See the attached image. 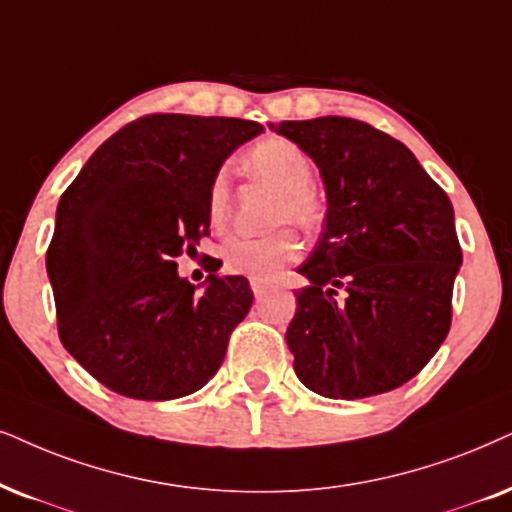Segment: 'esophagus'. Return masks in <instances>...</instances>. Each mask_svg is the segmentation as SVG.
<instances>
[{"label":"esophagus","mask_w":512,"mask_h":512,"mask_svg":"<svg viewBox=\"0 0 512 512\" xmlns=\"http://www.w3.org/2000/svg\"><path fill=\"white\" fill-rule=\"evenodd\" d=\"M250 288H252V293H255L257 300H260V297L267 295V290H269L267 283H264V281H257V278H250Z\"/></svg>","instance_id":"34e87169"}]
</instances>
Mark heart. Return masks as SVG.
<instances>
[{
	"instance_id": "obj_1",
	"label": "heart",
	"mask_w": 512,
	"mask_h": 512,
	"mask_svg": "<svg viewBox=\"0 0 512 512\" xmlns=\"http://www.w3.org/2000/svg\"><path fill=\"white\" fill-rule=\"evenodd\" d=\"M243 170L252 179L262 181L278 191L271 222H290L304 231L321 226L326 208L312 186L314 165L309 155L295 141L283 137H267L257 141L243 155ZM229 210V174L219 170L210 181L208 189V222L222 226ZM300 252L295 236L288 229L274 231L262 238H229L219 250L224 271L236 276L257 278V281H274L286 264Z\"/></svg>"
}]
</instances>
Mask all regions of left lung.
<instances>
[{
    "instance_id": "obj_1",
    "label": "left lung",
    "mask_w": 512,
    "mask_h": 512,
    "mask_svg": "<svg viewBox=\"0 0 512 512\" xmlns=\"http://www.w3.org/2000/svg\"><path fill=\"white\" fill-rule=\"evenodd\" d=\"M269 127L314 160L328 200L286 331L297 378L328 399L397 390L451 326L463 262L451 200L409 148L366 122L326 115Z\"/></svg>"
}]
</instances>
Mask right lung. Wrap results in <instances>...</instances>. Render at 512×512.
Listing matches in <instances>:
<instances>
[{
  "mask_svg": "<svg viewBox=\"0 0 512 512\" xmlns=\"http://www.w3.org/2000/svg\"><path fill=\"white\" fill-rule=\"evenodd\" d=\"M260 132L252 120L146 115L103 141L58 200L47 250L58 335L108 390L179 399L222 366L250 283L217 267L198 293L174 260L210 234V181Z\"/></svg>",
  "mask_w": 512,
  "mask_h": 512,
  "instance_id": "1",
  "label": "right lung"
}]
</instances>
